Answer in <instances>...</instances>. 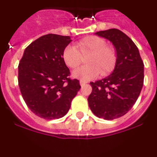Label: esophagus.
<instances>
[{"instance_id":"obj_1","label":"esophagus","mask_w":157,"mask_h":157,"mask_svg":"<svg viewBox=\"0 0 157 157\" xmlns=\"http://www.w3.org/2000/svg\"><path fill=\"white\" fill-rule=\"evenodd\" d=\"M87 84V82H85V81H82V80H80V85L82 86H85Z\"/></svg>"}]
</instances>
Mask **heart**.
<instances>
[{
    "mask_svg": "<svg viewBox=\"0 0 157 157\" xmlns=\"http://www.w3.org/2000/svg\"><path fill=\"white\" fill-rule=\"evenodd\" d=\"M77 48L69 45L63 52V59L71 68H77L82 62V56L86 59L88 65L78 68L73 72V77L82 81H89L101 75H107L113 71L117 61V52L112 45H107L103 37L89 36L78 42Z\"/></svg>",
    "mask_w": 157,
    "mask_h": 157,
    "instance_id": "b5f03b06",
    "label": "heart"
}]
</instances>
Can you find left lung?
I'll return each mask as SVG.
<instances>
[{"mask_svg":"<svg viewBox=\"0 0 157 157\" xmlns=\"http://www.w3.org/2000/svg\"><path fill=\"white\" fill-rule=\"evenodd\" d=\"M96 34L112 41L117 61L110 75L90 83L88 103L96 116L112 120L127 114L138 100L143 86L144 63L138 47L121 30L109 29Z\"/></svg>","mask_w":157,"mask_h":157,"instance_id":"obj_1","label":"left lung"}]
</instances>
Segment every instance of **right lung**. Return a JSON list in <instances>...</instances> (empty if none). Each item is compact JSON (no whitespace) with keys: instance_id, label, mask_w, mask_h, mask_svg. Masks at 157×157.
Here are the masks:
<instances>
[{"instance_id":"add662e5","label":"right lung","mask_w":157,"mask_h":157,"mask_svg":"<svg viewBox=\"0 0 157 157\" xmlns=\"http://www.w3.org/2000/svg\"><path fill=\"white\" fill-rule=\"evenodd\" d=\"M69 36L48 34L26 48L19 63V89L29 109L38 117L55 120L64 116L81 88L70 78L63 52L71 42Z\"/></svg>"}]
</instances>
